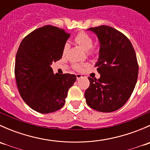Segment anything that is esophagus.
I'll list each match as a JSON object with an SVG mask.
<instances>
[{"label": "esophagus", "instance_id": "1", "mask_svg": "<svg viewBox=\"0 0 150 150\" xmlns=\"http://www.w3.org/2000/svg\"><path fill=\"white\" fill-rule=\"evenodd\" d=\"M83 75H81V74H76V78L78 80L81 79V78H83Z\"/></svg>", "mask_w": 150, "mask_h": 150}]
</instances>
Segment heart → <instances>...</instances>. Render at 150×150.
<instances>
[{
	"instance_id": "heart-1",
	"label": "heart",
	"mask_w": 150,
	"mask_h": 150,
	"mask_svg": "<svg viewBox=\"0 0 150 150\" xmlns=\"http://www.w3.org/2000/svg\"><path fill=\"white\" fill-rule=\"evenodd\" d=\"M75 41L77 44L79 45L86 51H88L93 46V38L90 35L84 33V32H81L75 36ZM68 48H69V44L66 43L63 48V56H64L67 54ZM74 68L78 69V70H81V69H83V66L81 64H75Z\"/></svg>"
}]
</instances>
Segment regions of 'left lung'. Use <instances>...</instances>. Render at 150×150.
I'll return each mask as SVG.
<instances>
[{
  "label": "left lung",
  "mask_w": 150,
  "mask_h": 150,
  "mask_svg": "<svg viewBox=\"0 0 150 150\" xmlns=\"http://www.w3.org/2000/svg\"><path fill=\"white\" fill-rule=\"evenodd\" d=\"M87 30L99 39V59L95 67L100 78L88 77L86 103L96 111H116L126 103L137 83L139 65L135 51L128 38L112 27L102 25Z\"/></svg>",
  "instance_id": "1"
}]
</instances>
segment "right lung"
I'll use <instances>...</instances> for the list:
<instances>
[{
  "label": "right lung",
  "mask_w": 150,
  "mask_h": 150,
  "mask_svg": "<svg viewBox=\"0 0 150 150\" xmlns=\"http://www.w3.org/2000/svg\"><path fill=\"white\" fill-rule=\"evenodd\" d=\"M70 35L46 25L22 40L15 59V78L25 102L43 114L56 112L65 103L68 90L76 81L71 74H54L51 65L59 60Z\"/></svg>",
  "instance_id": "obj_1"
}]
</instances>
